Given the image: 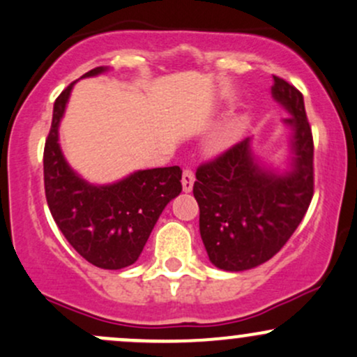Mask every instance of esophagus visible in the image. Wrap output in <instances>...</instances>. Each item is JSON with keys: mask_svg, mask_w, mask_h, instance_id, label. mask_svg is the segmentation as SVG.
<instances>
[{"mask_svg": "<svg viewBox=\"0 0 357 357\" xmlns=\"http://www.w3.org/2000/svg\"><path fill=\"white\" fill-rule=\"evenodd\" d=\"M181 183H183V191H186V193H190L191 190H193V183H195V172L191 169H185L183 171V178H181Z\"/></svg>", "mask_w": 357, "mask_h": 357, "instance_id": "obj_1", "label": "esophagus"}]
</instances>
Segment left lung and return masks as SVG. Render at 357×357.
<instances>
[{"label":"left lung","mask_w":357,"mask_h":357,"mask_svg":"<svg viewBox=\"0 0 357 357\" xmlns=\"http://www.w3.org/2000/svg\"><path fill=\"white\" fill-rule=\"evenodd\" d=\"M273 98L288 109L293 128L291 169H264L244 139L197 169L193 195L199 234L211 264L245 271L269 261L293 236L313 197V137L303 95L273 76Z\"/></svg>","instance_id":"obj_1"}]
</instances>
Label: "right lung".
<instances>
[{"instance_id":"obj_1","label":"right lung","mask_w":357,"mask_h":357,"mask_svg":"<svg viewBox=\"0 0 357 357\" xmlns=\"http://www.w3.org/2000/svg\"><path fill=\"white\" fill-rule=\"evenodd\" d=\"M103 70L91 69L83 77ZM74 83L57 96L45 140L47 205L59 230L86 261L103 269L127 268L139 259L164 206L181 193L183 171L179 166L144 169L105 186L79 178L59 146V123Z\"/></svg>"}]
</instances>
